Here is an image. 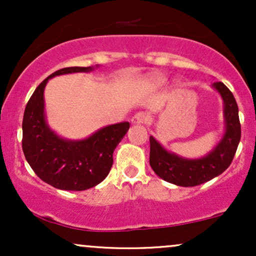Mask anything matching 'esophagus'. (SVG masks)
Instances as JSON below:
<instances>
[{"label":"esophagus","instance_id":"1","mask_svg":"<svg viewBox=\"0 0 256 256\" xmlns=\"http://www.w3.org/2000/svg\"><path fill=\"white\" fill-rule=\"evenodd\" d=\"M146 120H148V116H146L144 112H138L131 118V122L134 125H140L146 124Z\"/></svg>","mask_w":256,"mask_h":256}]
</instances>
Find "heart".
I'll return each instance as SVG.
<instances>
[{
    "mask_svg": "<svg viewBox=\"0 0 256 256\" xmlns=\"http://www.w3.org/2000/svg\"><path fill=\"white\" fill-rule=\"evenodd\" d=\"M148 83L154 88H160L166 84V77H164V76H158V74L152 76V77L148 79Z\"/></svg>",
    "mask_w": 256,
    "mask_h": 256,
    "instance_id": "1",
    "label": "heart"
}]
</instances>
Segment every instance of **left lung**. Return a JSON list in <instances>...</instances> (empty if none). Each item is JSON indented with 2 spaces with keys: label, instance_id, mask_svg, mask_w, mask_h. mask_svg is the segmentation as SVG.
<instances>
[{
  "label": "left lung",
  "instance_id": "left-lung-1",
  "mask_svg": "<svg viewBox=\"0 0 256 256\" xmlns=\"http://www.w3.org/2000/svg\"><path fill=\"white\" fill-rule=\"evenodd\" d=\"M213 88L224 101L225 134L216 148L208 155L200 158H184L167 152L160 143L150 136V164L152 171L168 183L179 186H195L204 184L231 165L240 140V122L238 106L228 88L216 82Z\"/></svg>",
  "mask_w": 256,
  "mask_h": 256
}]
</instances>
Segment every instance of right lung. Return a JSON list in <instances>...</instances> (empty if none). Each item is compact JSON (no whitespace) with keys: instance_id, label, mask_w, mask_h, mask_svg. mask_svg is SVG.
I'll list each match as a JSON object with an SVG mask.
<instances>
[{"instance_id":"add662e5","label":"right lung","mask_w":256,"mask_h":256,"mask_svg":"<svg viewBox=\"0 0 256 256\" xmlns=\"http://www.w3.org/2000/svg\"><path fill=\"white\" fill-rule=\"evenodd\" d=\"M92 71V67H66L46 78L28 100L22 119V152L34 172L52 186L82 192L101 183L113 165V152L130 124L102 128L82 140H68L50 130L44 114V88L55 76Z\"/></svg>"}]
</instances>
